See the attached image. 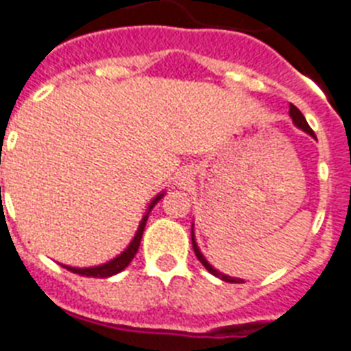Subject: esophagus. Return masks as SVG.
<instances>
[{"label":"esophagus","instance_id":"obj_1","mask_svg":"<svg viewBox=\"0 0 351 351\" xmlns=\"http://www.w3.org/2000/svg\"><path fill=\"white\" fill-rule=\"evenodd\" d=\"M187 178H189V175H187V173H184V176H182V180H187Z\"/></svg>","mask_w":351,"mask_h":351}]
</instances>
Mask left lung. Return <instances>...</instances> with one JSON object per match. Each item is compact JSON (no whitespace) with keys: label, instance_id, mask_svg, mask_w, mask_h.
Returning a JSON list of instances; mask_svg holds the SVG:
<instances>
[{"label":"left lung","instance_id":"left-lung-1","mask_svg":"<svg viewBox=\"0 0 351 351\" xmlns=\"http://www.w3.org/2000/svg\"><path fill=\"white\" fill-rule=\"evenodd\" d=\"M289 113H290V117H292V121H294V124L299 128V130L306 131L308 135L315 136V133H314V131H312V128L308 126V122H306V119H304V117H303V113H301V111H299L298 108L294 106V104H290V111H289ZM191 240H193V250H195L196 258L200 259V263L204 265L205 269L209 270L210 274L216 276V278H220L221 281H227V283H240V281H243V279L230 278V276H227V274H221L220 270H216L215 267H213V265H210L209 261H207V259L204 258V254H202V252H200V249H198V245H196V241H195V232H193V230H191Z\"/></svg>","mask_w":351,"mask_h":351}]
</instances>
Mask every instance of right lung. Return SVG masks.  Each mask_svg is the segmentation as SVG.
I'll return each mask as SVG.
<instances>
[{
  "mask_svg": "<svg viewBox=\"0 0 351 351\" xmlns=\"http://www.w3.org/2000/svg\"><path fill=\"white\" fill-rule=\"evenodd\" d=\"M162 196H164V193H160V195L156 196V198H153V200H151L149 207H147V213L144 215V218H142L141 225H138V230H136L135 238L131 240V243L128 245V249L124 250L122 254H119L117 258H113L111 261H108V263L97 265V267H88V269H75V267H66V265H62V267H66V269L70 270V272H73V274L88 276V278H110V276H115V274H119V272H122V270L126 269L128 265L131 263V259L135 258L136 250H138V247H141L142 232H144V227H146L147 216H149L151 209H153V207L158 204V200H160Z\"/></svg>",
  "mask_w": 351,
  "mask_h": 351,
  "instance_id": "add662e5",
  "label": "right lung"
}]
</instances>
